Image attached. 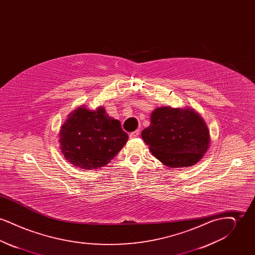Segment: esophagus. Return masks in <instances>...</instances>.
Masks as SVG:
<instances>
[{
	"label": "esophagus",
	"mask_w": 255,
	"mask_h": 255,
	"mask_svg": "<svg viewBox=\"0 0 255 255\" xmlns=\"http://www.w3.org/2000/svg\"><path fill=\"white\" fill-rule=\"evenodd\" d=\"M138 135H139V130H136V131H134L133 133H130V138L131 139H133V138H135V137H138Z\"/></svg>",
	"instance_id": "obj_1"
}]
</instances>
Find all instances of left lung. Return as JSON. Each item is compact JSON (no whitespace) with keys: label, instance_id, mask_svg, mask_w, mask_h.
<instances>
[{"label":"left lung","instance_id":"8db88e82","mask_svg":"<svg viewBox=\"0 0 255 255\" xmlns=\"http://www.w3.org/2000/svg\"><path fill=\"white\" fill-rule=\"evenodd\" d=\"M150 119L141 136L154 157L165 166L188 167L204 157L210 134L206 122L194 109L159 107Z\"/></svg>","mask_w":255,"mask_h":255}]
</instances>
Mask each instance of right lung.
Here are the masks:
<instances>
[{
  "mask_svg": "<svg viewBox=\"0 0 255 255\" xmlns=\"http://www.w3.org/2000/svg\"><path fill=\"white\" fill-rule=\"evenodd\" d=\"M128 140L121 122L100 106L91 111L84 105L73 111L61 126V153L73 166L85 170L103 167Z\"/></svg>",
  "mask_w": 255,
  "mask_h": 255,
  "instance_id": "obj_1",
  "label": "right lung"
}]
</instances>
